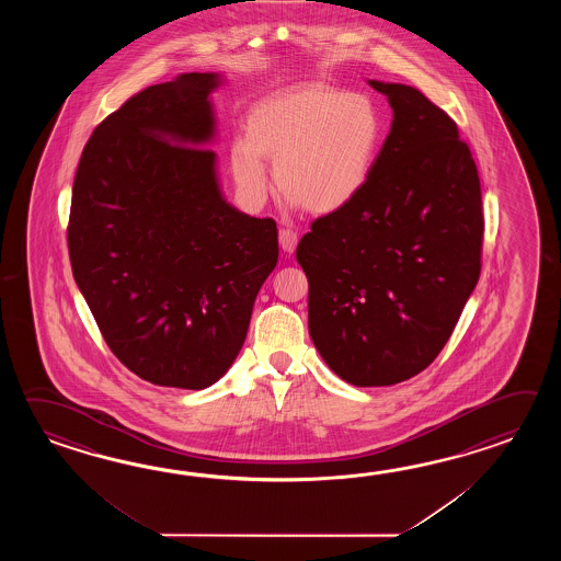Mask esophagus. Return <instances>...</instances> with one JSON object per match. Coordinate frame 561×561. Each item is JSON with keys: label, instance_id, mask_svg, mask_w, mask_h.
<instances>
[{"label": "esophagus", "instance_id": "esophagus-1", "mask_svg": "<svg viewBox=\"0 0 561 561\" xmlns=\"http://www.w3.org/2000/svg\"><path fill=\"white\" fill-rule=\"evenodd\" d=\"M278 242H280V249H283V251L288 252V254L295 252L298 244L297 232L290 230V228H283V230L278 232Z\"/></svg>", "mask_w": 561, "mask_h": 561}]
</instances>
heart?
Segmentation results:
<instances>
[{"label": "heart", "mask_w": 561, "mask_h": 561, "mask_svg": "<svg viewBox=\"0 0 561 561\" xmlns=\"http://www.w3.org/2000/svg\"><path fill=\"white\" fill-rule=\"evenodd\" d=\"M382 119L373 98L322 82L264 95L247 114V138L230 148L242 194L261 203L268 192L264 160L275 162L278 191L314 215L355 203L379 156Z\"/></svg>", "instance_id": "heart-1"}]
</instances>
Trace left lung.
Here are the masks:
<instances>
[{"mask_svg":"<svg viewBox=\"0 0 561 561\" xmlns=\"http://www.w3.org/2000/svg\"><path fill=\"white\" fill-rule=\"evenodd\" d=\"M393 122L357 201L298 242L309 333L343 381L387 387L427 369L481 273L483 213L454 119L405 84L369 80Z\"/></svg>","mask_w":561,"mask_h":561,"instance_id":"8db88e82","label":"left lung"}]
</instances>
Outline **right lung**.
I'll return each instance as SVG.
<instances>
[{"label":"right lung","mask_w":561,"mask_h":561,"mask_svg":"<svg viewBox=\"0 0 561 561\" xmlns=\"http://www.w3.org/2000/svg\"><path fill=\"white\" fill-rule=\"evenodd\" d=\"M218 73H180L112 112L73 179L68 249L110 351L144 381L206 389L234 363L278 261L273 218L216 179Z\"/></svg>","instance_id":"1"}]
</instances>
